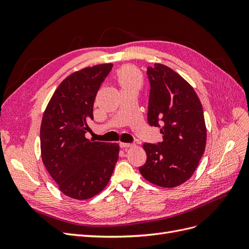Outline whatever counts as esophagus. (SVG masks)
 Wrapping results in <instances>:
<instances>
[{"mask_svg":"<svg viewBox=\"0 0 249 249\" xmlns=\"http://www.w3.org/2000/svg\"><path fill=\"white\" fill-rule=\"evenodd\" d=\"M133 144H132V143H124V142H120L119 143V146L120 147H122V148H127V147H131Z\"/></svg>","mask_w":249,"mask_h":249,"instance_id":"34e87169","label":"esophagus"}]
</instances>
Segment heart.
Wrapping results in <instances>:
<instances>
[{
  "label": "heart",
  "mask_w": 249,
  "mask_h": 249,
  "mask_svg": "<svg viewBox=\"0 0 249 249\" xmlns=\"http://www.w3.org/2000/svg\"><path fill=\"white\" fill-rule=\"evenodd\" d=\"M117 79L123 89H139L141 87L142 81L140 73L132 66L123 67V69L118 71Z\"/></svg>",
  "instance_id": "1"
}]
</instances>
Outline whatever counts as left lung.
Instances as JSON below:
<instances>
[{
	"mask_svg": "<svg viewBox=\"0 0 249 249\" xmlns=\"http://www.w3.org/2000/svg\"><path fill=\"white\" fill-rule=\"evenodd\" d=\"M150 84L147 122L163 139L144 143L146 162L139 171L149 183L177 187L189 179L205 153L207 129L201 103L192 86L168 66L147 67Z\"/></svg>",
	"mask_w": 249,
	"mask_h": 249,
	"instance_id": "obj_1",
	"label": "left lung"
}]
</instances>
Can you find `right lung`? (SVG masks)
<instances>
[{
    "label": "right lung",
    "instance_id": "add662e5",
    "mask_svg": "<svg viewBox=\"0 0 249 249\" xmlns=\"http://www.w3.org/2000/svg\"><path fill=\"white\" fill-rule=\"evenodd\" d=\"M112 63L86 67L70 74L55 90L40 126L42 162L66 196L85 200L109 183L119 145L85 137L93 119V104Z\"/></svg>",
    "mask_w": 249,
    "mask_h": 249
}]
</instances>
